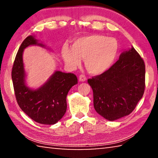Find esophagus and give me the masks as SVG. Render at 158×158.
<instances>
[{
	"instance_id": "34e87169",
	"label": "esophagus",
	"mask_w": 158,
	"mask_h": 158,
	"mask_svg": "<svg viewBox=\"0 0 158 158\" xmlns=\"http://www.w3.org/2000/svg\"><path fill=\"white\" fill-rule=\"evenodd\" d=\"M79 79L80 81H85V80H86V77H85L84 74H81V75H80L79 77Z\"/></svg>"
}]
</instances>
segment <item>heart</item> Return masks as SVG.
Instances as JSON below:
<instances>
[{"label":"heart","mask_w":158,"mask_h":158,"mask_svg":"<svg viewBox=\"0 0 158 158\" xmlns=\"http://www.w3.org/2000/svg\"><path fill=\"white\" fill-rule=\"evenodd\" d=\"M119 45L113 37L100 35L79 37L71 48L63 45L61 56L68 66L72 68L80 65L84 59L85 67L90 74H101L111 68L118 53Z\"/></svg>","instance_id":"b5f03b06"}]
</instances>
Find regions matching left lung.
Returning <instances> with one entry per match:
<instances>
[{"label": "left lung", "mask_w": 158, "mask_h": 158, "mask_svg": "<svg viewBox=\"0 0 158 158\" xmlns=\"http://www.w3.org/2000/svg\"><path fill=\"white\" fill-rule=\"evenodd\" d=\"M145 64L132 47L105 73L88 79L97 113L110 121L127 116L145 90Z\"/></svg>", "instance_id": "8db88e82"}]
</instances>
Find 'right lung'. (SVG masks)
<instances>
[{
    "label": "right lung",
    "instance_id": "1",
    "mask_svg": "<svg viewBox=\"0 0 158 158\" xmlns=\"http://www.w3.org/2000/svg\"><path fill=\"white\" fill-rule=\"evenodd\" d=\"M31 45L45 47L33 35L26 37L21 43L12 70L15 97L21 110L31 119L40 124L53 125L65 115L67 95L71 88L78 83L77 77L73 73L56 71L39 89H30L26 84L23 52Z\"/></svg>",
    "mask_w": 158,
    "mask_h": 158
}]
</instances>
